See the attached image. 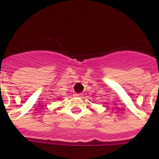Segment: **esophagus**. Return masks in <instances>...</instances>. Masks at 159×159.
<instances>
[{"mask_svg":"<svg viewBox=\"0 0 159 159\" xmlns=\"http://www.w3.org/2000/svg\"><path fill=\"white\" fill-rule=\"evenodd\" d=\"M75 97H79V98H81V97L83 96V94H81V93H76V94H75Z\"/></svg>","mask_w":159,"mask_h":159,"instance_id":"1","label":"esophagus"}]
</instances>
